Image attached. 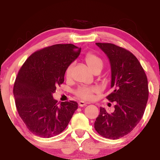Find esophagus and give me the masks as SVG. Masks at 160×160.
<instances>
[{
    "instance_id": "34e87169",
    "label": "esophagus",
    "mask_w": 160,
    "mask_h": 160,
    "mask_svg": "<svg viewBox=\"0 0 160 160\" xmlns=\"http://www.w3.org/2000/svg\"><path fill=\"white\" fill-rule=\"evenodd\" d=\"M87 104H88V103L84 102V101H80L79 102H78V106L81 107H84V106H86Z\"/></svg>"
}]
</instances>
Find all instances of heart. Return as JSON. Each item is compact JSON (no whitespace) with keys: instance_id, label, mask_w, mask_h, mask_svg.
Masks as SVG:
<instances>
[{"instance_id":"obj_1","label":"heart","mask_w":160,"mask_h":160,"mask_svg":"<svg viewBox=\"0 0 160 160\" xmlns=\"http://www.w3.org/2000/svg\"><path fill=\"white\" fill-rule=\"evenodd\" d=\"M85 62L92 72L96 71V70L101 71L103 67V60L94 53H88L85 57ZM71 70L72 65H70L66 70L65 74L68 78L70 77ZM95 91H96V88H81L76 91V94L78 97L84 100H91L93 98V92H95Z\"/></svg>"}]
</instances>
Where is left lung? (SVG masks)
I'll return each mask as SVG.
<instances>
[{
    "instance_id": "8db88e82",
    "label": "left lung",
    "mask_w": 160,
    "mask_h": 160,
    "mask_svg": "<svg viewBox=\"0 0 160 160\" xmlns=\"http://www.w3.org/2000/svg\"><path fill=\"white\" fill-rule=\"evenodd\" d=\"M95 45L107 55L111 67V94L115 111L107 113L100 108L95 128L103 138L116 140L126 135L138 125L143 115L148 98L147 76L135 56L111 43Z\"/></svg>"
}]
</instances>
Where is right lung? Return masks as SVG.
Returning a JSON list of instances; mask_svg holds the SVG:
<instances>
[{
	"label": "right lung",
	"mask_w": 160,
	"mask_h": 160,
	"mask_svg": "<svg viewBox=\"0 0 160 160\" xmlns=\"http://www.w3.org/2000/svg\"><path fill=\"white\" fill-rule=\"evenodd\" d=\"M80 52L72 44L51 45L31 55L20 68L13 89L15 104L20 117L35 135L49 138L60 134L78 109L73 101L59 104L53 94Z\"/></svg>",
	"instance_id": "1"
}]
</instances>
